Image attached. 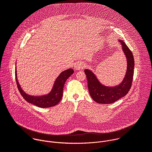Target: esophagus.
<instances>
[{
    "label": "esophagus",
    "mask_w": 152,
    "mask_h": 152,
    "mask_svg": "<svg viewBox=\"0 0 152 152\" xmlns=\"http://www.w3.org/2000/svg\"><path fill=\"white\" fill-rule=\"evenodd\" d=\"M85 64L84 63L82 62H78L75 64V69L76 70H82L85 67Z\"/></svg>",
    "instance_id": "esophagus-1"
}]
</instances>
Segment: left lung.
<instances>
[{
    "label": "left lung",
    "mask_w": 152,
    "mask_h": 152,
    "mask_svg": "<svg viewBox=\"0 0 152 152\" xmlns=\"http://www.w3.org/2000/svg\"><path fill=\"white\" fill-rule=\"evenodd\" d=\"M122 49L127 58V71L123 80L121 83L113 87H109L102 85L94 74L90 70H84L88 81V88L92 99L97 103L110 104L117 101L126 96L132 86L134 73V58L132 52L125 42L120 41Z\"/></svg>",
    "instance_id": "obj_1"
}]
</instances>
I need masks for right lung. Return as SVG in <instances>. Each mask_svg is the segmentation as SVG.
<instances>
[{
    "mask_svg": "<svg viewBox=\"0 0 152 152\" xmlns=\"http://www.w3.org/2000/svg\"><path fill=\"white\" fill-rule=\"evenodd\" d=\"M74 73L73 69H70L62 72L59 76L56 78L54 86L51 92L46 96H31L26 94L22 90L18 82L17 78L16 69L15 72V80L17 88L21 95L29 103H32L38 107H49L55 106L61 100L62 94L64 83L66 80Z\"/></svg>",
    "mask_w": 152,
    "mask_h": 152,
    "instance_id": "right-lung-1",
    "label": "right lung"
}]
</instances>
